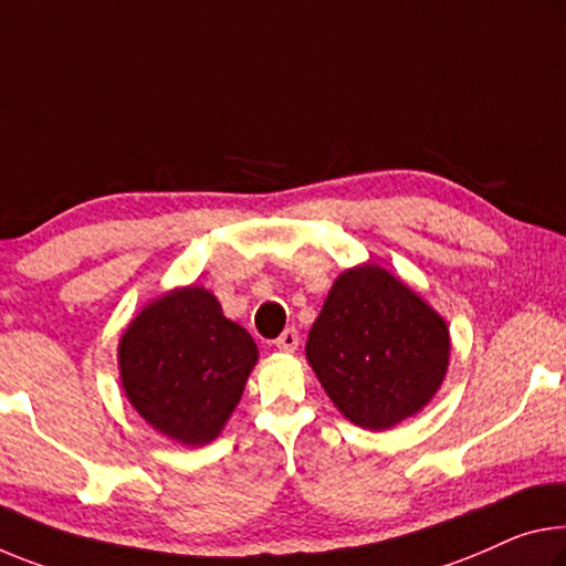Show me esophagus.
I'll list each match as a JSON object with an SVG mask.
<instances>
[{
  "instance_id": "obj_1",
  "label": "esophagus",
  "mask_w": 566,
  "mask_h": 566,
  "mask_svg": "<svg viewBox=\"0 0 566 566\" xmlns=\"http://www.w3.org/2000/svg\"><path fill=\"white\" fill-rule=\"evenodd\" d=\"M300 345V332L294 327H286L280 337L274 339V347L282 349V353H294Z\"/></svg>"
}]
</instances>
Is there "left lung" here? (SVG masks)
Masks as SVG:
<instances>
[{
	"label": "left lung",
	"instance_id": "left-lung-1",
	"mask_svg": "<svg viewBox=\"0 0 566 566\" xmlns=\"http://www.w3.org/2000/svg\"><path fill=\"white\" fill-rule=\"evenodd\" d=\"M304 353L347 420L388 430L423 410L441 388L451 335L446 319L398 276L363 264L332 284Z\"/></svg>",
	"mask_w": 566,
	"mask_h": 566
}]
</instances>
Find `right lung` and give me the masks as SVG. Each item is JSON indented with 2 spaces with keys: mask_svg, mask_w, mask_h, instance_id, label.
<instances>
[{
  "mask_svg": "<svg viewBox=\"0 0 566 566\" xmlns=\"http://www.w3.org/2000/svg\"><path fill=\"white\" fill-rule=\"evenodd\" d=\"M256 345L203 286L143 307L118 345L120 382L146 423L184 446L211 443L244 392Z\"/></svg>",
  "mask_w": 566,
  "mask_h": 566,
  "instance_id": "obj_1",
  "label": "right lung"
}]
</instances>
